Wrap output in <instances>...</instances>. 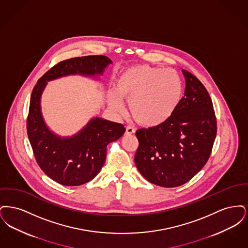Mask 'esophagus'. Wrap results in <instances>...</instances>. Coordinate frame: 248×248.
<instances>
[{
  "instance_id": "esophagus-1",
  "label": "esophagus",
  "mask_w": 248,
  "mask_h": 248,
  "mask_svg": "<svg viewBox=\"0 0 248 248\" xmlns=\"http://www.w3.org/2000/svg\"><path fill=\"white\" fill-rule=\"evenodd\" d=\"M135 132H136V129H135L133 126H131V125H127V126H126V131H125L126 135H132V134H134Z\"/></svg>"
}]
</instances>
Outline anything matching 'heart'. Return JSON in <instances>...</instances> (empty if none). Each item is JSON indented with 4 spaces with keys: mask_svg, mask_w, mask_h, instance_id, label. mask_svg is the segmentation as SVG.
Here are the masks:
<instances>
[{
    "mask_svg": "<svg viewBox=\"0 0 248 248\" xmlns=\"http://www.w3.org/2000/svg\"><path fill=\"white\" fill-rule=\"evenodd\" d=\"M181 94L182 82L174 70L137 65L119 75L109 103L113 109L123 111L122 98L127 99L133 117L144 125L154 126L173 114Z\"/></svg>",
    "mask_w": 248,
    "mask_h": 248,
    "instance_id": "heart-1",
    "label": "heart"
}]
</instances>
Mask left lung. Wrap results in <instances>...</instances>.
Returning <instances> with one entry per match:
<instances>
[{"mask_svg": "<svg viewBox=\"0 0 248 248\" xmlns=\"http://www.w3.org/2000/svg\"><path fill=\"white\" fill-rule=\"evenodd\" d=\"M185 93L165 122L136 132L135 164L151 183L178 187L194 177L209 159L217 136L212 100L197 77L182 70Z\"/></svg>", "mask_w": 248, "mask_h": 248, "instance_id": "obj_1", "label": "left lung"}]
</instances>
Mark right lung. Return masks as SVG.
I'll return each instance as SVG.
<instances>
[{
    "label": "right lung",
    "instance_id": "obj_1",
    "mask_svg": "<svg viewBox=\"0 0 248 248\" xmlns=\"http://www.w3.org/2000/svg\"><path fill=\"white\" fill-rule=\"evenodd\" d=\"M111 60L105 56H85L60 61L46 71L31 95L27 133L36 162L46 175L64 186H80L92 180L106 160L107 146L119 140L123 124L100 118L91 120L76 136L60 139L48 130L41 114L40 97L50 81L68 74H101Z\"/></svg>",
    "mask_w": 248,
    "mask_h": 248
}]
</instances>
